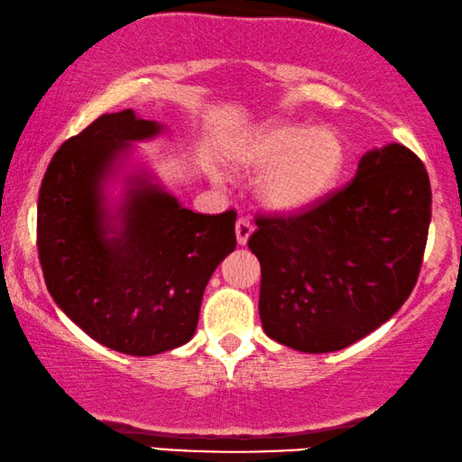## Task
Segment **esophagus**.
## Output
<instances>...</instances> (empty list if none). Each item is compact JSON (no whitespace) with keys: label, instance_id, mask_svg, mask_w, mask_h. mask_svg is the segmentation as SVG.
<instances>
[{"label":"esophagus","instance_id":"esophagus-1","mask_svg":"<svg viewBox=\"0 0 462 462\" xmlns=\"http://www.w3.org/2000/svg\"><path fill=\"white\" fill-rule=\"evenodd\" d=\"M252 231H254V226L248 218H239L236 223V236H237V244L239 245H245L248 244V239L252 236Z\"/></svg>","mask_w":462,"mask_h":462}]
</instances>
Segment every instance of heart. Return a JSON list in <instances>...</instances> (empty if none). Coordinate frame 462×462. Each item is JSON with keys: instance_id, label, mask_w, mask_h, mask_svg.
Instances as JSON below:
<instances>
[{"instance_id": "1", "label": "heart", "mask_w": 462, "mask_h": 462, "mask_svg": "<svg viewBox=\"0 0 462 462\" xmlns=\"http://www.w3.org/2000/svg\"><path fill=\"white\" fill-rule=\"evenodd\" d=\"M346 144L330 125L269 122L239 138L231 163L242 172H261L258 198L280 212L313 206L334 187L345 168Z\"/></svg>"}]
</instances>
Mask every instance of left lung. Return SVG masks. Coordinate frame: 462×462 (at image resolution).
I'll list each match as a JSON object with an SVG mask.
<instances>
[{"label":"left lung","instance_id":"obj_1","mask_svg":"<svg viewBox=\"0 0 462 462\" xmlns=\"http://www.w3.org/2000/svg\"><path fill=\"white\" fill-rule=\"evenodd\" d=\"M431 182L403 144L372 149L349 185L290 214H258V311L269 338L302 353L345 349L400 309L419 280Z\"/></svg>","mask_w":462,"mask_h":462}]
</instances>
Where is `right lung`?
<instances>
[{
	"mask_svg": "<svg viewBox=\"0 0 462 462\" xmlns=\"http://www.w3.org/2000/svg\"><path fill=\"white\" fill-rule=\"evenodd\" d=\"M163 130L125 109L60 144L37 199V252L48 292L88 337L125 356L193 338L214 269L236 250V210L198 214L144 176L111 212L105 182L130 144Z\"/></svg>",
	"mask_w": 462,
	"mask_h": 462,
	"instance_id": "right-lung-1",
	"label": "right lung"
}]
</instances>
